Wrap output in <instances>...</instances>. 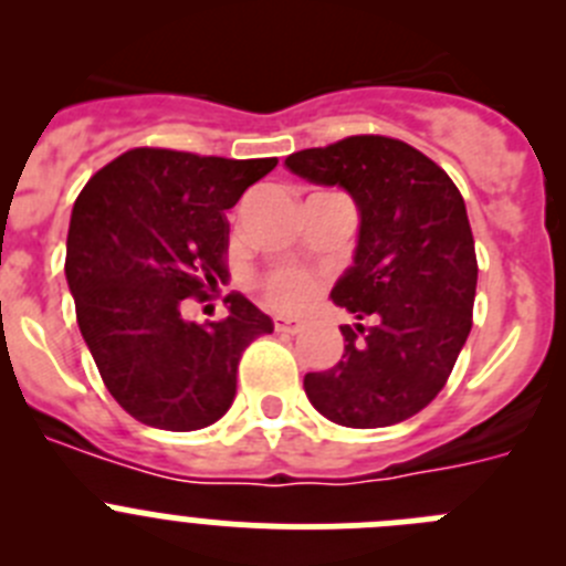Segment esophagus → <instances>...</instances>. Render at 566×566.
Here are the masks:
<instances>
[{
    "label": "esophagus",
    "instance_id": "esophagus-1",
    "mask_svg": "<svg viewBox=\"0 0 566 566\" xmlns=\"http://www.w3.org/2000/svg\"><path fill=\"white\" fill-rule=\"evenodd\" d=\"M303 326H306L303 319H294V317H274V332H280V334H297Z\"/></svg>",
    "mask_w": 566,
    "mask_h": 566
}]
</instances>
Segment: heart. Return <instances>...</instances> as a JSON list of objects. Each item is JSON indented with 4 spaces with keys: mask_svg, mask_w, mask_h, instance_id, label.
<instances>
[{
    "mask_svg": "<svg viewBox=\"0 0 566 566\" xmlns=\"http://www.w3.org/2000/svg\"><path fill=\"white\" fill-rule=\"evenodd\" d=\"M260 286L272 306L297 308L314 294V277L300 269H274L263 277Z\"/></svg>",
    "mask_w": 566,
    "mask_h": 566,
    "instance_id": "1",
    "label": "heart"
}]
</instances>
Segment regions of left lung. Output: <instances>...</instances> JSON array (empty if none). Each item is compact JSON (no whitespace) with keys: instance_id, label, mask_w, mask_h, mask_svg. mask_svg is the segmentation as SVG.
<instances>
[{"instance_id":"8db88e82","label":"left lung","mask_w":566,"mask_h":566,"mask_svg":"<svg viewBox=\"0 0 566 566\" xmlns=\"http://www.w3.org/2000/svg\"><path fill=\"white\" fill-rule=\"evenodd\" d=\"M317 187H343L359 212L354 263L332 300L352 314L345 354L306 374L308 402L345 428L413 417L444 388L473 326L476 249L462 195L411 144L352 135L289 155Z\"/></svg>"}]
</instances>
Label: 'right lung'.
<instances>
[{"label": "right lung", "mask_w": 566, "mask_h": 566, "mask_svg": "<svg viewBox=\"0 0 566 566\" xmlns=\"http://www.w3.org/2000/svg\"><path fill=\"white\" fill-rule=\"evenodd\" d=\"M277 158L138 147L98 169L70 214L64 274L107 391L138 422L198 431L232 408L247 345L272 319L243 294L227 317L189 323L187 297L227 277V209Z\"/></svg>", "instance_id": "right-lung-1"}]
</instances>
